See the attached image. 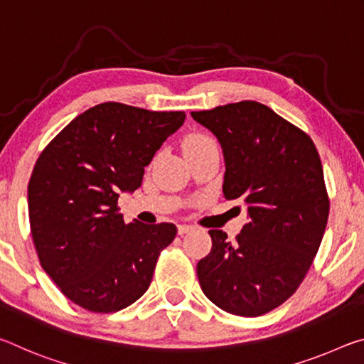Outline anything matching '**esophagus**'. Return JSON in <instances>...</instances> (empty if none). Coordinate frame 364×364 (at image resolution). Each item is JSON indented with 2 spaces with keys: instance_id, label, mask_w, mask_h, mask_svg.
Masks as SVG:
<instances>
[{
  "instance_id": "esophagus-1",
  "label": "esophagus",
  "mask_w": 364,
  "mask_h": 364,
  "mask_svg": "<svg viewBox=\"0 0 364 364\" xmlns=\"http://www.w3.org/2000/svg\"><path fill=\"white\" fill-rule=\"evenodd\" d=\"M177 230H178V235H183V234H187V232L193 230V225H190V224H178L177 225Z\"/></svg>"
}]
</instances>
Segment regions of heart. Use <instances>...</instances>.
I'll list each match as a JSON object with an SVG mask.
<instances>
[{
  "instance_id": "1",
  "label": "heart",
  "mask_w": 364,
  "mask_h": 364,
  "mask_svg": "<svg viewBox=\"0 0 364 364\" xmlns=\"http://www.w3.org/2000/svg\"><path fill=\"white\" fill-rule=\"evenodd\" d=\"M206 143H213V140L208 139L205 135H192L186 140V145L183 146H200V145H206Z\"/></svg>"
}]
</instances>
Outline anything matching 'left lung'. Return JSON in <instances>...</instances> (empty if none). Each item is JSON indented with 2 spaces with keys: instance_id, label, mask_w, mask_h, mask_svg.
Wrapping results in <instances>:
<instances>
[{
  "instance_id": "left-lung-1",
  "label": "left lung",
  "mask_w": 364,
  "mask_h": 364,
  "mask_svg": "<svg viewBox=\"0 0 364 364\" xmlns=\"http://www.w3.org/2000/svg\"><path fill=\"white\" fill-rule=\"evenodd\" d=\"M192 117L211 130L224 154L223 193L247 205L235 242L210 230L211 252L196 264L214 305L255 318L299 289L323 240L329 198L313 140L258 101H238Z\"/></svg>"
}]
</instances>
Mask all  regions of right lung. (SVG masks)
<instances>
[{
  "label": "right lung",
  "instance_id": "right-lung-1",
  "mask_svg": "<svg viewBox=\"0 0 364 364\" xmlns=\"http://www.w3.org/2000/svg\"><path fill=\"white\" fill-rule=\"evenodd\" d=\"M186 121L183 111L101 103L51 140L28 182L40 264L63 294L93 313L132 305L150 287L171 223H124L117 198L141 186L145 166Z\"/></svg>",
  "mask_w": 364,
  "mask_h": 364
}]
</instances>
